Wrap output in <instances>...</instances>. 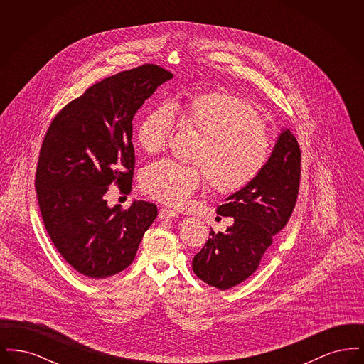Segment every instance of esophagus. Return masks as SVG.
Masks as SVG:
<instances>
[{
	"label": "esophagus",
	"mask_w": 364,
	"mask_h": 364,
	"mask_svg": "<svg viewBox=\"0 0 364 364\" xmlns=\"http://www.w3.org/2000/svg\"><path fill=\"white\" fill-rule=\"evenodd\" d=\"M177 215H178L177 211L169 208H161V210H159V214H158V217H159L161 220H164V218H176Z\"/></svg>",
	"instance_id": "obj_1"
}]
</instances>
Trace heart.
Wrapping results in <instances>:
<instances>
[{"label":"heart","instance_id":"b5f03b06","mask_svg":"<svg viewBox=\"0 0 364 364\" xmlns=\"http://www.w3.org/2000/svg\"><path fill=\"white\" fill-rule=\"evenodd\" d=\"M187 128L198 132L200 143L193 162L184 166L169 159L149 165L141 187L150 196L181 206L205 183L220 193H235L248 187L269 162L272 144L259 113L237 95L224 91L200 92L176 104ZM176 116L171 105H158L144 114L136 128V143L147 154L161 153L171 138Z\"/></svg>","mask_w":364,"mask_h":364}]
</instances>
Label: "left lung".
Listing matches in <instances>:
<instances>
[{
    "instance_id": "1",
    "label": "left lung",
    "mask_w": 364,
    "mask_h": 364,
    "mask_svg": "<svg viewBox=\"0 0 364 364\" xmlns=\"http://www.w3.org/2000/svg\"><path fill=\"white\" fill-rule=\"evenodd\" d=\"M301 153L289 129H282L262 173L244 190L217 208L233 217L225 232H210L205 247L193 257V273L208 285L225 291L254 274L273 236L292 215L300 186Z\"/></svg>"
}]
</instances>
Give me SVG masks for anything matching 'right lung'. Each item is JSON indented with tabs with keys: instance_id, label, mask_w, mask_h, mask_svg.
<instances>
[{
	"instance_id": "obj_1",
	"label": "right lung",
	"mask_w": 364,
	"mask_h": 364,
	"mask_svg": "<svg viewBox=\"0 0 364 364\" xmlns=\"http://www.w3.org/2000/svg\"><path fill=\"white\" fill-rule=\"evenodd\" d=\"M172 77L154 64L109 76L64 106L45 135L35 174L42 220L61 257L90 279L127 269L156 218L154 203L109 208L105 195L112 183L131 191L134 116Z\"/></svg>"
}]
</instances>
